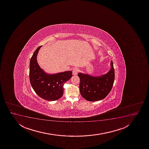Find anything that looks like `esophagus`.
<instances>
[{"mask_svg":"<svg viewBox=\"0 0 149 149\" xmlns=\"http://www.w3.org/2000/svg\"><path fill=\"white\" fill-rule=\"evenodd\" d=\"M79 69L78 68H74L73 70V75H76L77 73L79 72Z\"/></svg>","mask_w":149,"mask_h":149,"instance_id":"1","label":"esophagus"}]
</instances>
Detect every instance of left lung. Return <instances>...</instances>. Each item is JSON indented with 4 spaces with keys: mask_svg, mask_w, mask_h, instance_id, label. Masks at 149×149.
<instances>
[{
    "mask_svg": "<svg viewBox=\"0 0 149 149\" xmlns=\"http://www.w3.org/2000/svg\"><path fill=\"white\" fill-rule=\"evenodd\" d=\"M107 73L100 76L90 75L79 73L78 76L80 83L79 89L82 97L89 101H97L103 99L110 92L115 79V71L113 61Z\"/></svg>",
    "mask_w": 149,
    "mask_h": 149,
    "instance_id": "8db88e82",
    "label": "left lung"
}]
</instances>
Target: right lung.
Masks as SVG:
<instances>
[{"instance_id":"obj_1","label":"right lung","mask_w":149,"mask_h":149,"mask_svg":"<svg viewBox=\"0 0 149 149\" xmlns=\"http://www.w3.org/2000/svg\"><path fill=\"white\" fill-rule=\"evenodd\" d=\"M39 46L34 52L29 64V79L32 87L39 96L47 101H55L63 95V86L72 77L71 71L55 74L46 73L37 62Z\"/></svg>"}]
</instances>
